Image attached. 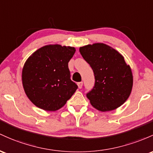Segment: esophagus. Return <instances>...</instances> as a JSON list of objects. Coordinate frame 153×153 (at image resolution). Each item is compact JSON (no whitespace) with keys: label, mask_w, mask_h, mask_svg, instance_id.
<instances>
[{"label":"esophagus","mask_w":153,"mask_h":153,"mask_svg":"<svg viewBox=\"0 0 153 153\" xmlns=\"http://www.w3.org/2000/svg\"><path fill=\"white\" fill-rule=\"evenodd\" d=\"M82 85H83V82H78V83H77V85H78V87L79 89H81L82 87Z\"/></svg>","instance_id":"1"}]
</instances>
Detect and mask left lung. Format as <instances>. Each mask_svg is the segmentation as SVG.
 Listing matches in <instances>:
<instances>
[{"instance_id": "left-lung-1", "label": "left lung", "mask_w": 153, "mask_h": 153, "mask_svg": "<svg viewBox=\"0 0 153 153\" xmlns=\"http://www.w3.org/2000/svg\"><path fill=\"white\" fill-rule=\"evenodd\" d=\"M95 76V86L87 98L98 111H110L125 102L131 94L133 76L129 65L117 51L103 43L87 45L79 48Z\"/></svg>"}]
</instances>
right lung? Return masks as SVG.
Returning <instances> with one entry per match:
<instances>
[{
  "label": "right lung",
  "mask_w": 153,
  "mask_h": 153,
  "mask_svg": "<svg viewBox=\"0 0 153 153\" xmlns=\"http://www.w3.org/2000/svg\"><path fill=\"white\" fill-rule=\"evenodd\" d=\"M74 47L49 45L29 57L22 70V84L31 102L45 111L62 108L78 88L70 79L68 63Z\"/></svg>",
  "instance_id": "right-lung-1"
}]
</instances>
